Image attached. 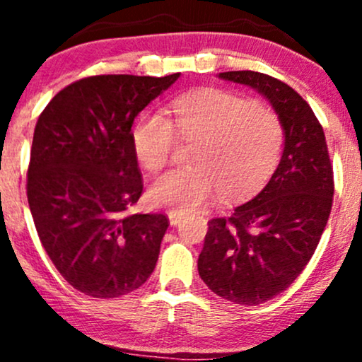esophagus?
Returning a JSON list of instances; mask_svg holds the SVG:
<instances>
[{"mask_svg":"<svg viewBox=\"0 0 362 362\" xmlns=\"http://www.w3.org/2000/svg\"><path fill=\"white\" fill-rule=\"evenodd\" d=\"M168 219H170V224H172V226H177V224L182 221V214L175 213V211H170Z\"/></svg>","mask_w":362,"mask_h":362,"instance_id":"34e87169","label":"esophagus"}]
</instances>
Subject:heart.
Masks as SVG:
<instances>
[{
    "label": "heart",
    "instance_id": "obj_1",
    "mask_svg": "<svg viewBox=\"0 0 362 362\" xmlns=\"http://www.w3.org/2000/svg\"><path fill=\"white\" fill-rule=\"evenodd\" d=\"M178 139L195 144L194 168L172 170L149 187V201L175 213L204 206L216 190L224 199L257 194L276 173L284 148V124L269 107L242 95L206 88L173 103V119L155 112L138 120L132 146L139 163L158 172Z\"/></svg>",
    "mask_w": 362,
    "mask_h": 362
}]
</instances>
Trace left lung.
I'll list each match as a JSON object with an SVG mask.
<instances>
[{
  "label": "left lung",
  "instance_id": "obj_1",
  "mask_svg": "<svg viewBox=\"0 0 362 362\" xmlns=\"http://www.w3.org/2000/svg\"><path fill=\"white\" fill-rule=\"evenodd\" d=\"M219 78L260 91L284 124L276 173L252 201L211 219L197 260L213 293L255 306L288 289L313 257L334 202V167L322 124L296 90L257 71Z\"/></svg>",
  "mask_w": 362,
  "mask_h": 362
}]
</instances>
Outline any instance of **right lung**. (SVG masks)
Wrapping results in <instances>:
<instances>
[{"instance_id": "1", "label": "right lung", "mask_w": 362, "mask_h": 362, "mask_svg": "<svg viewBox=\"0 0 362 362\" xmlns=\"http://www.w3.org/2000/svg\"><path fill=\"white\" fill-rule=\"evenodd\" d=\"M178 76L81 78L37 120L28 206L49 259L86 296H124L155 269L170 221L165 214L129 213L143 194L131 127Z\"/></svg>"}]
</instances>
